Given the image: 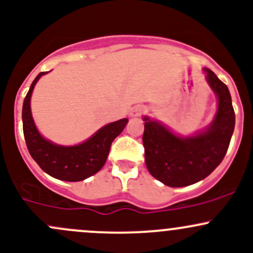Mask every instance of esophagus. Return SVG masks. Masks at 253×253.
Masks as SVG:
<instances>
[{
  "label": "esophagus",
  "instance_id": "obj_1",
  "mask_svg": "<svg viewBox=\"0 0 253 253\" xmlns=\"http://www.w3.org/2000/svg\"><path fill=\"white\" fill-rule=\"evenodd\" d=\"M143 113H145V108L140 107V105H137V107H134L131 110L129 115H131L132 118H135V116H140Z\"/></svg>",
  "mask_w": 253,
  "mask_h": 253
}]
</instances>
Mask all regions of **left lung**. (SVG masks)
Instances as JSON below:
<instances>
[{"label": "left lung", "instance_id": "obj_1", "mask_svg": "<svg viewBox=\"0 0 253 253\" xmlns=\"http://www.w3.org/2000/svg\"><path fill=\"white\" fill-rule=\"evenodd\" d=\"M207 82L217 96L215 119L204 132L177 137L158 121L144 118L143 144L148 170L169 187L196 184L215 170L228 150L235 126L232 97L224 83L205 68Z\"/></svg>", "mask_w": 253, "mask_h": 253}]
</instances>
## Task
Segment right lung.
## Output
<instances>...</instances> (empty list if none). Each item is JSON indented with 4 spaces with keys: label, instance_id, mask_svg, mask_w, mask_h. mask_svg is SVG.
Instances as JSON below:
<instances>
[{
    "label": "right lung",
    "instance_id": "add662e5",
    "mask_svg": "<svg viewBox=\"0 0 253 253\" xmlns=\"http://www.w3.org/2000/svg\"><path fill=\"white\" fill-rule=\"evenodd\" d=\"M48 72H41L30 86L23 104V129L27 149L38 166L55 179L63 181H82L104 166L113 140L124 131L128 119L105 125L84 143L62 146L46 140L36 127L31 114V95L38 79Z\"/></svg>",
    "mask_w": 253,
    "mask_h": 253
}]
</instances>
